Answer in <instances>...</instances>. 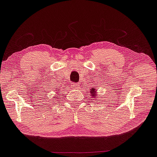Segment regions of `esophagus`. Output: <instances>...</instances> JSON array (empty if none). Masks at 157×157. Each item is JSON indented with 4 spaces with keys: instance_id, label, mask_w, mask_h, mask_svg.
Here are the masks:
<instances>
[{
    "instance_id": "obj_1",
    "label": "esophagus",
    "mask_w": 157,
    "mask_h": 157,
    "mask_svg": "<svg viewBox=\"0 0 157 157\" xmlns=\"http://www.w3.org/2000/svg\"><path fill=\"white\" fill-rule=\"evenodd\" d=\"M79 83H75V82H73V83H72V85H71L72 88L75 89V90L78 89L79 87Z\"/></svg>"
}]
</instances>
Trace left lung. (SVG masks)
<instances>
[{
    "label": "left lung",
    "mask_w": 157,
    "mask_h": 157,
    "mask_svg": "<svg viewBox=\"0 0 157 157\" xmlns=\"http://www.w3.org/2000/svg\"><path fill=\"white\" fill-rule=\"evenodd\" d=\"M96 92H97V91H96L95 89H94H94H92V90H91V92H92V94H92V98H95L96 97H97V94H95Z\"/></svg>",
    "instance_id": "left-lung-1"
}]
</instances>
